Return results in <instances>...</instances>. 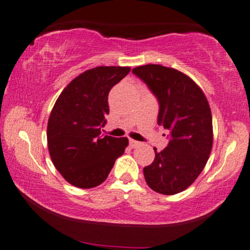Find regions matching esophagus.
<instances>
[{
	"mask_svg": "<svg viewBox=\"0 0 250 250\" xmlns=\"http://www.w3.org/2000/svg\"><path fill=\"white\" fill-rule=\"evenodd\" d=\"M139 146H141L140 142H137V141H135V140L129 139V146H131L132 149H135V147H137Z\"/></svg>",
	"mask_w": 250,
	"mask_h": 250,
	"instance_id": "esophagus-1",
	"label": "esophagus"
}]
</instances>
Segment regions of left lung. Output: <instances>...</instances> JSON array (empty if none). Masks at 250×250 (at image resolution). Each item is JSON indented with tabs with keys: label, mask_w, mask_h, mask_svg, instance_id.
<instances>
[{
	"label": "left lung",
	"mask_w": 250,
	"mask_h": 250,
	"mask_svg": "<svg viewBox=\"0 0 250 250\" xmlns=\"http://www.w3.org/2000/svg\"><path fill=\"white\" fill-rule=\"evenodd\" d=\"M132 72L149 86L160 104L158 124L170 131L168 146L144 167L151 189L164 195L185 190L203 171L213 146L212 113L204 92L176 68L147 64Z\"/></svg>",
	"instance_id": "obj_1"
}]
</instances>
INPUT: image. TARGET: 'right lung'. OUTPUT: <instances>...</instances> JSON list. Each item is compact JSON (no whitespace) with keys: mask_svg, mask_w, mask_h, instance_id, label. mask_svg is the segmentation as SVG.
Masks as SVG:
<instances>
[{"mask_svg":"<svg viewBox=\"0 0 250 250\" xmlns=\"http://www.w3.org/2000/svg\"><path fill=\"white\" fill-rule=\"evenodd\" d=\"M128 66H98L73 79L57 98L47 124V144L55 168L71 185L103 184L127 137L101 136L109 114L108 93L129 73Z\"/></svg>","mask_w":250,"mask_h":250,"instance_id":"add662e5","label":"right lung"}]
</instances>
